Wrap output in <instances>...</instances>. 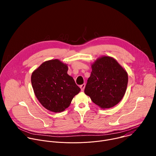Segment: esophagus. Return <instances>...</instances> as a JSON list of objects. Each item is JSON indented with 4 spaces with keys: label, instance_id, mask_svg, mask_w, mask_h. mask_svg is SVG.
Listing matches in <instances>:
<instances>
[{
    "label": "esophagus",
    "instance_id": "34e87169",
    "mask_svg": "<svg viewBox=\"0 0 156 156\" xmlns=\"http://www.w3.org/2000/svg\"><path fill=\"white\" fill-rule=\"evenodd\" d=\"M85 86H86L85 83H84V84H83L80 85V88H81V90L82 91H84V87H85Z\"/></svg>",
    "mask_w": 156,
    "mask_h": 156
}]
</instances>
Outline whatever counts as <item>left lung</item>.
Returning <instances> with one entry per match:
<instances>
[{
  "instance_id": "left-lung-1",
  "label": "left lung",
  "mask_w": 156,
  "mask_h": 156,
  "mask_svg": "<svg viewBox=\"0 0 156 156\" xmlns=\"http://www.w3.org/2000/svg\"><path fill=\"white\" fill-rule=\"evenodd\" d=\"M92 72L84 89V93L102 108L117 105L124 96L128 74L114 58L104 56L92 65Z\"/></svg>"
}]
</instances>
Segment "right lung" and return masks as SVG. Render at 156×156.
<instances>
[{"label": "right lung", "instance_id": "1", "mask_svg": "<svg viewBox=\"0 0 156 156\" xmlns=\"http://www.w3.org/2000/svg\"><path fill=\"white\" fill-rule=\"evenodd\" d=\"M67 71V65L54 59L42 63L32 73L34 94L42 105L51 112H61L68 108L81 90Z\"/></svg>", "mask_w": 156, "mask_h": 156}]
</instances>
